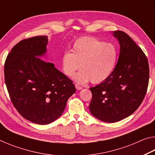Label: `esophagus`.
<instances>
[{"label":"esophagus","mask_w":155,"mask_h":155,"mask_svg":"<svg viewBox=\"0 0 155 155\" xmlns=\"http://www.w3.org/2000/svg\"><path fill=\"white\" fill-rule=\"evenodd\" d=\"M75 87H76V89H77V90H82V89H83V87H81V86L78 85V84H75Z\"/></svg>","instance_id":"esophagus-1"}]
</instances>
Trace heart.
Listing matches in <instances>:
<instances>
[{"instance_id": "1", "label": "heart", "mask_w": 155, "mask_h": 155, "mask_svg": "<svg viewBox=\"0 0 155 155\" xmlns=\"http://www.w3.org/2000/svg\"><path fill=\"white\" fill-rule=\"evenodd\" d=\"M117 54V50L113 44L93 37H83L74 41L72 52L66 51L63 53V71L68 77H71L81 64L83 70L73 77L76 82L85 84L91 80L93 83H102L114 71Z\"/></svg>"}]
</instances>
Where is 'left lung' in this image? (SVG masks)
I'll return each mask as SVG.
<instances>
[{
    "mask_svg": "<svg viewBox=\"0 0 155 155\" xmlns=\"http://www.w3.org/2000/svg\"><path fill=\"white\" fill-rule=\"evenodd\" d=\"M120 45L118 61L110 77L90 87L91 114L105 122H116L133 114L142 103L149 81L146 54L129 35L112 31Z\"/></svg>",
    "mask_w": 155,
    "mask_h": 155,
    "instance_id": "1",
    "label": "left lung"
}]
</instances>
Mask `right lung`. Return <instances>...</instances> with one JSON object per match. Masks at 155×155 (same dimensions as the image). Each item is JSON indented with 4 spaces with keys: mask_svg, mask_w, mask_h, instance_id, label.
<instances>
[{
    "mask_svg": "<svg viewBox=\"0 0 155 155\" xmlns=\"http://www.w3.org/2000/svg\"><path fill=\"white\" fill-rule=\"evenodd\" d=\"M48 37L35 36L14 46L5 62V81L13 104L29 121L48 124L61 116L76 91L72 81L40 57Z\"/></svg>",
    "mask_w": 155,
    "mask_h": 155,
    "instance_id": "obj_1",
    "label": "right lung"
}]
</instances>
